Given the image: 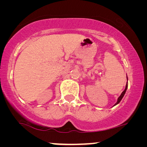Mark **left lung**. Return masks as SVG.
Instances as JSON below:
<instances>
[{"label": "left lung", "mask_w": 147, "mask_h": 147, "mask_svg": "<svg viewBox=\"0 0 147 147\" xmlns=\"http://www.w3.org/2000/svg\"><path fill=\"white\" fill-rule=\"evenodd\" d=\"M127 86H128V85H127V84H126V86H125V90H123V92L122 93H121V95H120V97H119V98H118V100H117V102L116 103V104H115V106H116V105H117L118 104H119V102H120V101H121V99H123V97H124V95H125V92H126V90H127Z\"/></svg>", "instance_id": "left-lung-1"}]
</instances>
